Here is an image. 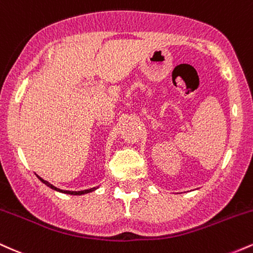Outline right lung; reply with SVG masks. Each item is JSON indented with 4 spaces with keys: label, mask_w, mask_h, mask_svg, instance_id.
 <instances>
[{
    "label": "right lung",
    "mask_w": 253,
    "mask_h": 253,
    "mask_svg": "<svg viewBox=\"0 0 253 253\" xmlns=\"http://www.w3.org/2000/svg\"><path fill=\"white\" fill-rule=\"evenodd\" d=\"M38 178H39L40 181H42V183H45V184L47 185V187H50L51 189H53V190H57V191H62V193H65V194H70V195H83V194H88V193H90V191H94L95 189H96V188H91V189L81 190V191H69V190H60V189H58V188L54 187V185H52L51 183H48L47 181H45V179H42V177H39V176H38Z\"/></svg>",
    "instance_id": "obj_1"
}]
</instances>
